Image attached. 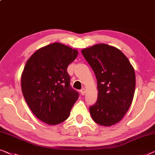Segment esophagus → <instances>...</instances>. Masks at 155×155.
I'll use <instances>...</instances> for the list:
<instances>
[{"label":"esophagus","mask_w":155,"mask_h":155,"mask_svg":"<svg viewBox=\"0 0 155 155\" xmlns=\"http://www.w3.org/2000/svg\"><path fill=\"white\" fill-rule=\"evenodd\" d=\"M85 93V88H82L81 90V94H82V95H84Z\"/></svg>","instance_id":"34e87169"}]
</instances>
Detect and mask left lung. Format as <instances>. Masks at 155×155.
<instances>
[{
    "label": "left lung",
    "mask_w": 155,
    "mask_h": 155,
    "mask_svg": "<svg viewBox=\"0 0 155 155\" xmlns=\"http://www.w3.org/2000/svg\"><path fill=\"white\" fill-rule=\"evenodd\" d=\"M97 81L98 97L90 107L92 118L100 125L120 122L132 102L135 72L127 58L118 48L98 44L81 51Z\"/></svg>",
    "instance_id": "8db88e82"
}]
</instances>
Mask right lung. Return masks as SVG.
I'll list each match as a JSON object with an SVG mask.
<instances>
[{"mask_svg": "<svg viewBox=\"0 0 155 155\" xmlns=\"http://www.w3.org/2000/svg\"><path fill=\"white\" fill-rule=\"evenodd\" d=\"M77 50L55 42L38 49L28 60L21 82L23 95L34 115L55 125L68 118L78 92L70 85L69 64Z\"/></svg>", "mask_w": 155, "mask_h": 155, "instance_id": "1", "label": "right lung"}]
</instances>
